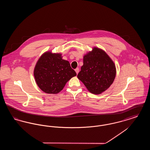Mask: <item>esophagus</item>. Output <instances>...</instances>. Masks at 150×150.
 I'll use <instances>...</instances> for the list:
<instances>
[{"label": "esophagus", "instance_id": "1", "mask_svg": "<svg viewBox=\"0 0 150 150\" xmlns=\"http://www.w3.org/2000/svg\"><path fill=\"white\" fill-rule=\"evenodd\" d=\"M75 70V71L76 72V74H78L79 73V68H76Z\"/></svg>", "mask_w": 150, "mask_h": 150}]
</instances>
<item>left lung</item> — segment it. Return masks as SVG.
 <instances>
[{
    "label": "left lung",
    "instance_id": "obj_1",
    "mask_svg": "<svg viewBox=\"0 0 150 150\" xmlns=\"http://www.w3.org/2000/svg\"><path fill=\"white\" fill-rule=\"evenodd\" d=\"M77 76L90 92L100 94L114 82L116 67L105 51L94 47L84 56L83 65Z\"/></svg>",
    "mask_w": 150,
    "mask_h": 150
}]
</instances>
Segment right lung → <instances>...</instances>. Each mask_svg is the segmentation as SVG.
<instances>
[{
    "label": "right lung",
    "mask_w": 150,
    "mask_h": 150,
    "mask_svg": "<svg viewBox=\"0 0 150 150\" xmlns=\"http://www.w3.org/2000/svg\"><path fill=\"white\" fill-rule=\"evenodd\" d=\"M34 75L37 85L44 92L57 94L76 73L61 54L47 52L38 61Z\"/></svg>",
    "instance_id": "right-lung-1"
}]
</instances>
